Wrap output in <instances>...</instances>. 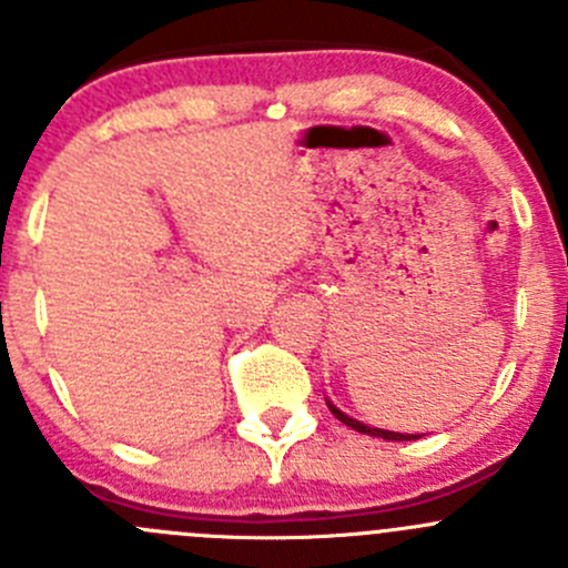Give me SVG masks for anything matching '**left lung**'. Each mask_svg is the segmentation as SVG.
Here are the masks:
<instances>
[{
    "mask_svg": "<svg viewBox=\"0 0 568 568\" xmlns=\"http://www.w3.org/2000/svg\"><path fill=\"white\" fill-rule=\"evenodd\" d=\"M326 406H329L332 415L337 417L341 423H346L348 428H354V432L359 434H368V437H379V439H387V443H409V439H420L423 434H400V432H387V428H376V426H368V423L357 420V417H348L346 412L337 409L335 404H332L329 398H326Z\"/></svg>",
    "mask_w": 568,
    "mask_h": 568,
    "instance_id": "left-lung-1",
    "label": "left lung"
}]
</instances>
